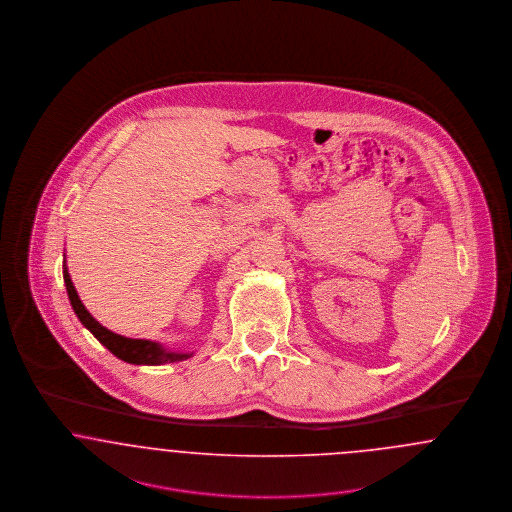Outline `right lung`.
I'll use <instances>...</instances> for the list:
<instances>
[{
    "instance_id": "1",
    "label": "right lung",
    "mask_w": 512,
    "mask_h": 512,
    "mask_svg": "<svg viewBox=\"0 0 512 512\" xmlns=\"http://www.w3.org/2000/svg\"><path fill=\"white\" fill-rule=\"evenodd\" d=\"M63 279H65V287H67V295L71 300V306H73V310H75V314L81 320L82 325L109 352H113L123 362L136 364V366H140V364L142 366H162V364H169V362H181V360H187L192 356V352H171V350L163 349L160 343L146 341V339H129V337H123V335H117V333L109 331L102 323L96 322L92 318V314L84 308L65 264H63Z\"/></svg>"
}]
</instances>
